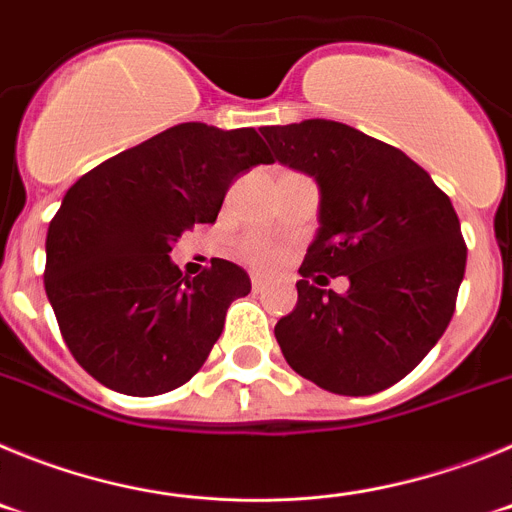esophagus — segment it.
I'll use <instances>...</instances> for the list:
<instances>
[{"label": "esophagus", "instance_id": "34e87169", "mask_svg": "<svg viewBox=\"0 0 512 512\" xmlns=\"http://www.w3.org/2000/svg\"><path fill=\"white\" fill-rule=\"evenodd\" d=\"M266 284H269V282H266L264 277H259V274H256V277H251V289H253V292H264Z\"/></svg>", "mask_w": 512, "mask_h": 512}]
</instances>
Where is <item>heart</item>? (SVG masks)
<instances>
[{
	"mask_svg": "<svg viewBox=\"0 0 512 512\" xmlns=\"http://www.w3.org/2000/svg\"><path fill=\"white\" fill-rule=\"evenodd\" d=\"M246 256L253 261V264L259 266H269L277 261V248L271 246H264V243H251V246H246Z\"/></svg>",
	"mask_w": 512,
	"mask_h": 512,
	"instance_id": "heart-1",
	"label": "heart"
}]
</instances>
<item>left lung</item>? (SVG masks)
I'll list each match as a JSON object with an SVG mask.
<instances>
[{"label": "left lung", "instance_id": "obj_1", "mask_svg": "<svg viewBox=\"0 0 512 512\" xmlns=\"http://www.w3.org/2000/svg\"><path fill=\"white\" fill-rule=\"evenodd\" d=\"M261 133L279 164L320 187V228L300 266L297 305L274 328L284 359L336 395L387 390L454 315L467 246L451 200L400 148L343 122ZM328 276L349 277L343 296L314 287Z\"/></svg>", "mask_w": 512, "mask_h": 512}]
</instances>
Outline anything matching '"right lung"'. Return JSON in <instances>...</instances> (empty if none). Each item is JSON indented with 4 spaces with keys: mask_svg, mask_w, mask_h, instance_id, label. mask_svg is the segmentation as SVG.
Wrapping results in <instances>:
<instances>
[{
    "mask_svg": "<svg viewBox=\"0 0 512 512\" xmlns=\"http://www.w3.org/2000/svg\"><path fill=\"white\" fill-rule=\"evenodd\" d=\"M271 161L253 128L182 122L66 192L45 238V295L97 382L151 397L200 372L251 279L225 259L184 277L169 251L194 223H215L233 179Z\"/></svg>",
    "mask_w": 512,
    "mask_h": 512,
    "instance_id": "right-lung-1",
    "label": "right lung"
}]
</instances>
